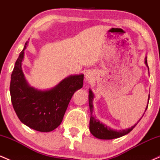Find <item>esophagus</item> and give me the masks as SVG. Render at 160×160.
Instances as JSON below:
<instances>
[{
  "label": "esophagus",
  "mask_w": 160,
  "mask_h": 160,
  "mask_svg": "<svg viewBox=\"0 0 160 160\" xmlns=\"http://www.w3.org/2000/svg\"><path fill=\"white\" fill-rule=\"evenodd\" d=\"M86 80H87V81H90L91 79H92L91 75L89 74V73H88V74H86Z\"/></svg>",
  "instance_id": "34e87169"
}]
</instances>
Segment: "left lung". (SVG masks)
<instances>
[{
  "label": "left lung",
  "mask_w": 160,
  "mask_h": 160,
  "mask_svg": "<svg viewBox=\"0 0 160 160\" xmlns=\"http://www.w3.org/2000/svg\"><path fill=\"white\" fill-rule=\"evenodd\" d=\"M145 64H146L147 66L148 67V61H147V57L145 58ZM148 69H149V67H148ZM89 109H90V112H91L90 121H89V130H90V132L92 134L95 138H99V139H104V140H110V139L117 138L122 137L123 136V135H126V134L129 133L138 124L136 123L135 125H134L133 126H132V127L129 128H127V129L118 130V131H117V130H113L111 128L108 127L106 125L103 124L102 122H100V121H98V120H95V117L92 116V111H93L92 99L94 96H93V93L92 92L91 90H89ZM149 98H150V95H149V98H148V102H149ZM148 105L147 106V108L146 110H145V111H146L147 109H148ZM141 118H142V117H141Z\"/></svg>",
  "instance_id": "left-lung-1"
}]
</instances>
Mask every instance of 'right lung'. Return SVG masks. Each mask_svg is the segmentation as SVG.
<instances>
[{
	"mask_svg": "<svg viewBox=\"0 0 160 160\" xmlns=\"http://www.w3.org/2000/svg\"><path fill=\"white\" fill-rule=\"evenodd\" d=\"M26 42L11 74V102L22 122L36 131L48 132L61 124L73 95L83 85V74L64 79L52 89L40 91L31 87L24 78L22 62Z\"/></svg>",
	"mask_w": 160,
	"mask_h": 160,
	"instance_id": "obj_1",
	"label": "right lung"
}]
</instances>
